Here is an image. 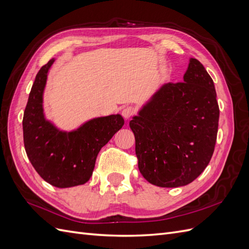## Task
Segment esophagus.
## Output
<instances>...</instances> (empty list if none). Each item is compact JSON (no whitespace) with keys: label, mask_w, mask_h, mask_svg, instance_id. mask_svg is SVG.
Instances as JSON below:
<instances>
[{"label":"esophagus","mask_w":249,"mask_h":249,"mask_svg":"<svg viewBox=\"0 0 249 249\" xmlns=\"http://www.w3.org/2000/svg\"><path fill=\"white\" fill-rule=\"evenodd\" d=\"M134 113H135V110H134V108L131 107V106L124 107V108L123 109V111H122V114H123V116H124L125 119H130V118L134 115Z\"/></svg>","instance_id":"34e87169"}]
</instances>
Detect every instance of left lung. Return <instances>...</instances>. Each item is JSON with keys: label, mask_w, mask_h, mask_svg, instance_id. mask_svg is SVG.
<instances>
[{"label": "left lung", "mask_w": 249, "mask_h": 249, "mask_svg": "<svg viewBox=\"0 0 249 249\" xmlns=\"http://www.w3.org/2000/svg\"><path fill=\"white\" fill-rule=\"evenodd\" d=\"M218 120L214 82L191 58L184 82L164 84L130 122L143 178L165 188L193 182L213 156Z\"/></svg>", "instance_id": "obj_1"}]
</instances>
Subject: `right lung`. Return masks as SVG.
I'll return each instance as SVG.
<instances>
[{
    "mask_svg": "<svg viewBox=\"0 0 249 249\" xmlns=\"http://www.w3.org/2000/svg\"><path fill=\"white\" fill-rule=\"evenodd\" d=\"M54 61L51 59L36 74L22 118L24 143L30 162L47 183L70 188L88 182L97 154L124 120L113 114L90 119L71 132L59 130L43 113V91Z\"/></svg>",
    "mask_w": 249,
    "mask_h": 249,
    "instance_id": "obj_1",
    "label": "right lung"
}]
</instances>
